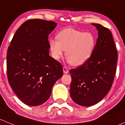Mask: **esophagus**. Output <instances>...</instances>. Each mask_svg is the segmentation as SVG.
Returning a JSON list of instances; mask_svg holds the SVG:
<instances>
[{
  "instance_id": "1",
  "label": "esophagus",
  "mask_w": 125,
  "mask_h": 125,
  "mask_svg": "<svg viewBox=\"0 0 125 125\" xmlns=\"http://www.w3.org/2000/svg\"><path fill=\"white\" fill-rule=\"evenodd\" d=\"M63 71L64 73H67L69 72L68 69H67V67H65V66H64L63 67Z\"/></svg>"
}]
</instances>
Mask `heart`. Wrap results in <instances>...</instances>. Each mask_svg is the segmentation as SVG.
Instances as JSON below:
<instances>
[{
	"instance_id": "b5f03b06",
	"label": "heart",
	"mask_w": 125,
	"mask_h": 125,
	"mask_svg": "<svg viewBox=\"0 0 125 125\" xmlns=\"http://www.w3.org/2000/svg\"><path fill=\"white\" fill-rule=\"evenodd\" d=\"M58 38L49 40L51 54L55 59H61L66 50L67 63L80 66L86 62L94 53L96 40L91 33L66 29L59 33Z\"/></svg>"
}]
</instances>
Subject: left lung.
I'll list each match as a JSON object with an SVG mask.
<instances>
[{"label":"left lung","instance_id":"obj_1","mask_svg":"<svg viewBox=\"0 0 125 125\" xmlns=\"http://www.w3.org/2000/svg\"><path fill=\"white\" fill-rule=\"evenodd\" d=\"M98 38L91 58L81 66L70 70L71 97L76 104L90 106L108 94L116 73L117 52L111 31L99 24L92 23Z\"/></svg>","mask_w":125,"mask_h":125}]
</instances>
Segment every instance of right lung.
Masks as SVG:
<instances>
[{
	"mask_svg": "<svg viewBox=\"0 0 125 125\" xmlns=\"http://www.w3.org/2000/svg\"><path fill=\"white\" fill-rule=\"evenodd\" d=\"M53 21L28 20L14 35L7 53L10 86L27 105L44 104L53 86L63 76V67L49 55V35L56 27Z\"/></svg>",
	"mask_w": 125,
	"mask_h": 125,
	"instance_id": "obj_1",
	"label": "right lung"
}]
</instances>
